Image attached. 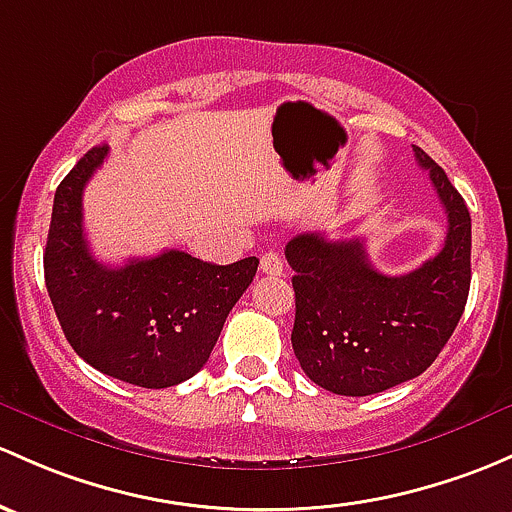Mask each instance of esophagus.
<instances>
[{"mask_svg": "<svg viewBox=\"0 0 512 512\" xmlns=\"http://www.w3.org/2000/svg\"><path fill=\"white\" fill-rule=\"evenodd\" d=\"M260 272H262V274H274V277H279V274L284 272L282 257H279L277 252H262V257H260Z\"/></svg>", "mask_w": 512, "mask_h": 512, "instance_id": "34e87169", "label": "esophagus"}]
</instances>
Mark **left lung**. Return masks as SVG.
<instances>
[{
  "label": "left lung",
  "mask_w": 512,
  "mask_h": 512,
  "mask_svg": "<svg viewBox=\"0 0 512 512\" xmlns=\"http://www.w3.org/2000/svg\"><path fill=\"white\" fill-rule=\"evenodd\" d=\"M446 211L444 247L407 274H383L360 238L301 233L287 242L301 370L328 392L365 397L407 383L437 360L471 287V215L444 169L414 147Z\"/></svg>",
  "instance_id": "1"
}]
</instances>
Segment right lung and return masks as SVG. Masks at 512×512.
I'll list each match as a JSON object with an SVG mask.
<instances>
[{
	"label": "right lung",
	"mask_w": 512,
	"mask_h": 512,
	"mask_svg": "<svg viewBox=\"0 0 512 512\" xmlns=\"http://www.w3.org/2000/svg\"><path fill=\"white\" fill-rule=\"evenodd\" d=\"M110 147H93L53 198L43 274L73 351L122 383L161 390L193 378L211 358L257 257L211 265L166 250L122 267L102 265L83 233V191Z\"/></svg>",
	"instance_id": "1"
}]
</instances>
